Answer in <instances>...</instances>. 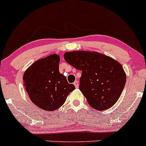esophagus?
Masks as SVG:
<instances>
[{
  "label": "esophagus",
  "mask_w": 146,
  "mask_h": 146,
  "mask_svg": "<svg viewBox=\"0 0 146 146\" xmlns=\"http://www.w3.org/2000/svg\"><path fill=\"white\" fill-rule=\"evenodd\" d=\"M74 85L75 87H76V88H78V82L77 81H74Z\"/></svg>",
  "instance_id": "34e87169"
}]
</instances>
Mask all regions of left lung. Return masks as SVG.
<instances>
[{
	"mask_svg": "<svg viewBox=\"0 0 146 146\" xmlns=\"http://www.w3.org/2000/svg\"><path fill=\"white\" fill-rule=\"evenodd\" d=\"M64 59L82 71L79 90L92 108L102 111L116 104L126 81L125 73L119 62L89 51L65 52Z\"/></svg>",
	"mask_w": 146,
	"mask_h": 146,
	"instance_id": "obj_1",
	"label": "left lung"
}]
</instances>
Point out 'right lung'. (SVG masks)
<instances>
[{"label": "right lung", "mask_w": 146, "mask_h": 146, "mask_svg": "<svg viewBox=\"0 0 146 146\" xmlns=\"http://www.w3.org/2000/svg\"><path fill=\"white\" fill-rule=\"evenodd\" d=\"M60 56L54 54L38 60L24 73L25 90L32 103L44 110L58 109L75 89L59 72Z\"/></svg>", "instance_id": "1"}]
</instances>
